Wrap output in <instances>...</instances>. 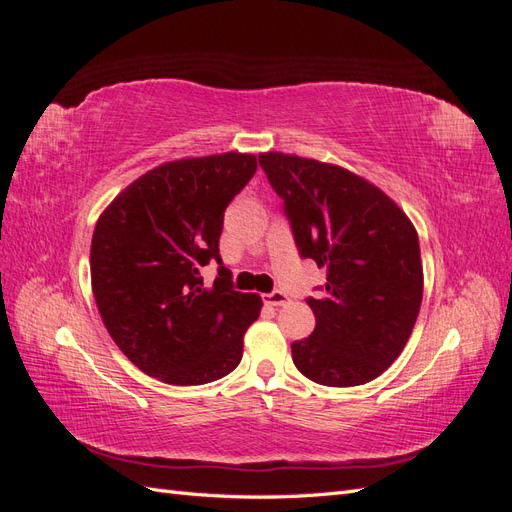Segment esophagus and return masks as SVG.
<instances>
[{
    "mask_svg": "<svg viewBox=\"0 0 512 512\" xmlns=\"http://www.w3.org/2000/svg\"><path fill=\"white\" fill-rule=\"evenodd\" d=\"M288 301H290L288 294L282 292V290H275V292L265 294V303H267V305H273V307H282V305H286Z\"/></svg>",
    "mask_w": 512,
    "mask_h": 512,
    "instance_id": "34e87169",
    "label": "esophagus"
}]
</instances>
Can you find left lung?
<instances>
[{
  "label": "left lung",
  "instance_id": "1",
  "mask_svg": "<svg viewBox=\"0 0 512 512\" xmlns=\"http://www.w3.org/2000/svg\"><path fill=\"white\" fill-rule=\"evenodd\" d=\"M258 162L284 198L303 258L327 269L314 333L292 344L301 374L324 386L378 378L406 348L423 301L416 228L391 196L352 170L260 153Z\"/></svg>",
  "mask_w": 512,
  "mask_h": 512
}]
</instances>
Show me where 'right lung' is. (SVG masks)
Here are the masks:
<instances>
[{
	"mask_svg": "<svg viewBox=\"0 0 512 512\" xmlns=\"http://www.w3.org/2000/svg\"><path fill=\"white\" fill-rule=\"evenodd\" d=\"M254 153L170 160L123 188L91 239V290L108 335L147 376L192 386L241 363L243 335L262 299L232 288L220 267L224 211L256 173Z\"/></svg>",
	"mask_w": 512,
	"mask_h": 512,
	"instance_id": "obj_1",
	"label": "right lung"
}]
</instances>
